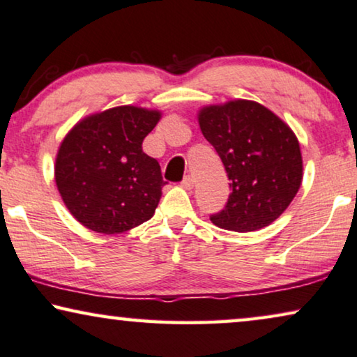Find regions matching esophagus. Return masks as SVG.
<instances>
[{
    "label": "esophagus",
    "mask_w": 357,
    "mask_h": 357,
    "mask_svg": "<svg viewBox=\"0 0 357 357\" xmlns=\"http://www.w3.org/2000/svg\"><path fill=\"white\" fill-rule=\"evenodd\" d=\"M182 187H183V188H187V190H192V188H193V178L190 177V175H187V177L183 178Z\"/></svg>",
    "instance_id": "34e87169"
}]
</instances>
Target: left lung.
<instances>
[{
	"mask_svg": "<svg viewBox=\"0 0 357 357\" xmlns=\"http://www.w3.org/2000/svg\"><path fill=\"white\" fill-rule=\"evenodd\" d=\"M198 123L231 180L226 208L213 214L211 222L236 232L270 226L302 183L304 165L294 131L265 105L245 99L203 107Z\"/></svg>",
	"mask_w": 357,
	"mask_h": 357,
	"instance_id": "obj_1",
	"label": "left lung"
}]
</instances>
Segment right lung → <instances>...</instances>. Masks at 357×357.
I'll return each mask as SVG.
<instances>
[{"mask_svg": "<svg viewBox=\"0 0 357 357\" xmlns=\"http://www.w3.org/2000/svg\"><path fill=\"white\" fill-rule=\"evenodd\" d=\"M160 110L120 105L84 116L68 131L55 159L60 197L82 226L121 234L154 216L165 182L143 153Z\"/></svg>", "mask_w": 357, "mask_h": 357, "instance_id": "1", "label": "right lung"}]
</instances>
